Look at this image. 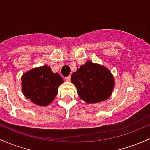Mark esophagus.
Returning <instances> with one entry per match:
<instances>
[{
    "label": "esophagus",
    "mask_w": 150,
    "mask_h": 150,
    "mask_svg": "<svg viewBox=\"0 0 150 150\" xmlns=\"http://www.w3.org/2000/svg\"><path fill=\"white\" fill-rule=\"evenodd\" d=\"M65 80H66V81H67V82L70 81V76L66 77V78H65Z\"/></svg>",
    "instance_id": "34e87169"
}]
</instances>
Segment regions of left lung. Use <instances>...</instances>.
Masks as SVG:
<instances>
[{
	"instance_id": "obj_1",
	"label": "left lung",
	"mask_w": 150,
	"mask_h": 150,
	"mask_svg": "<svg viewBox=\"0 0 150 150\" xmlns=\"http://www.w3.org/2000/svg\"><path fill=\"white\" fill-rule=\"evenodd\" d=\"M71 82L80 98L91 104L107 100L112 94L115 84L111 71L91 61H87L72 73Z\"/></svg>"
}]
</instances>
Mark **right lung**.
<instances>
[{
  "label": "right lung",
  "mask_w": 150,
  "mask_h": 150,
  "mask_svg": "<svg viewBox=\"0 0 150 150\" xmlns=\"http://www.w3.org/2000/svg\"><path fill=\"white\" fill-rule=\"evenodd\" d=\"M62 78L45 65L34 67L21 76V91L27 99L39 106H47L54 100Z\"/></svg>",
  "instance_id": "obj_1"
}]
</instances>
